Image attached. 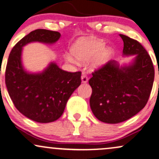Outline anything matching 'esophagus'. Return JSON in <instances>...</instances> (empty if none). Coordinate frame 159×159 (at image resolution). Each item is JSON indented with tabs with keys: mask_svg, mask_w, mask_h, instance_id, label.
<instances>
[{
	"mask_svg": "<svg viewBox=\"0 0 159 159\" xmlns=\"http://www.w3.org/2000/svg\"><path fill=\"white\" fill-rule=\"evenodd\" d=\"M81 81H82V83H84V84H86V83H87V81H88V77L87 75H84V74H83L81 75Z\"/></svg>",
	"mask_w": 159,
	"mask_h": 159,
	"instance_id": "esophagus-1",
	"label": "esophagus"
}]
</instances>
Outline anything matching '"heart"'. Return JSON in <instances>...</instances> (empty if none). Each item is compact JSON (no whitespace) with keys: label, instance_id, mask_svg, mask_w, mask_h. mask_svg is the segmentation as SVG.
Returning <instances> with one entry per match:
<instances>
[{"label":"heart","instance_id":"b5f03b06","mask_svg":"<svg viewBox=\"0 0 159 159\" xmlns=\"http://www.w3.org/2000/svg\"><path fill=\"white\" fill-rule=\"evenodd\" d=\"M106 47V43L100 39L92 37L81 38L72 44L70 51L77 60L87 62L90 60L89 67L91 70H98L105 66L110 61L113 53V49ZM65 60L75 63L76 60L70 54L64 55Z\"/></svg>","mask_w":159,"mask_h":159}]
</instances>
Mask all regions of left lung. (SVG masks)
I'll return each instance as SVG.
<instances>
[{
  "mask_svg": "<svg viewBox=\"0 0 159 159\" xmlns=\"http://www.w3.org/2000/svg\"><path fill=\"white\" fill-rule=\"evenodd\" d=\"M124 41L123 57L130 62L120 64L111 60L93 73L89 81L93 89L89 99L92 112L99 121L118 124L140 112L150 97L154 81L150 56L134 39L120 35Z\"/></svg>",
  "mask_w": 159,
  "mask_h": 159,
  "instance_id": "obj_1",
  "label": "left lung"
}]
</instances>
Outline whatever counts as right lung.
<instances>
[{
	"instance_id": "right-lung-1",
	"label": "right lung",
	"mask_w": 159,
	"mask_h": 159,
	"mask_svg": "<svg viewBox=\"0 0 159 159\" xmlns=\"http://www.w3.org/2000/svg\"><path fill=\"white\" fill-rule=\"evenodd\" d=\"M60 38L58 32L34 30L16 43L7 62L5 82L13 104L24 116L39 123L61 117L68 99L81 84V72L64 71L55 61L41 72L28 71L23 64V48L33 42L54 44Z\"/></svg>"
}]
</instances>
